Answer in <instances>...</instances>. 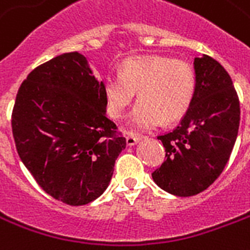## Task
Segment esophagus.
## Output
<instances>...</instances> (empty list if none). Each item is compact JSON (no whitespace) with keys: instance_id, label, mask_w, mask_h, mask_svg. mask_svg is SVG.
Instances as JSON below:
<instances>
[{"instance_id":"34e87169","label":"esophagus","mask_w":250,"mask_h":250,"mask_svg":"<svg viewBox=\"0 0 250 250\" xmlns=\"http://www.w3.org/2000/svg\"><path fill=\"white\" fill-rule=\"evenodd\" d=\"M140 140H142V138L135 136V135H128V136L125 138V143H127V146H135V144H138Z\"/></svg>"}]
</instances>
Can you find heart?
Segmentation results:
<instances>
[{
	"instance_id": "obj_1",
	"label": "heart",
	"mask_w": 250,
	"mask_h": 250,
	"mask_svg": "<svg viewBox=\"0 0 250 250\" xmlns=\"http://www.w3.org/2000/svg\"><path fill=\"white\" fill-rule=\"evenodd\" d=\"M195 73L188 62L167 56L127 59L121 74H107L102 81L107 111L121 119L138 93L140 104L129 117L135 131L156 128L163 122L178 121L188 112L195 94Z\"/></svg>"
}]
</instances>
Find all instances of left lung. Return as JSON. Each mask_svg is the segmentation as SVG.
Instances as JSON below:
<instances>
[{"instance_id": "1", "label": "left lung", "mask_w": 250, "mask_h": 250, "mask_svg": "<svg viewBox=\"0 0 250 250\" xmlns=\"http://www.w3.org/2000/svg\"><path fill=\"white\" fill-rule=\"evenodd\" d=\"M195 94L182 121L160 139L167 160L152 173L160 188L191 197L214 184L229 160L240 125V102L232 80L215 59H194Z\"/></svg>"}]
</instances>
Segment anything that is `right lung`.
Returning <instances> with one entry per match:
<instances>
[{
    "label": "right lung",
    "mask_w": 250,
    "mask_h": 250,
    "mask_svg": "<svg viewBox=\"0 0 250 250\" xmlns=\"http://www.w3.org/2000/svg\"><path fill=\"white\" fill-rule=\"evenodd\" d=\"M106 106L102 81L79 52L42 64L19 87L11 114L17 152L38 185L65 205L102 195L125 148Z\"/></svg>",
    "instance_id": "right-lung-1"
}]
</instances>
